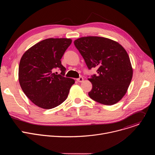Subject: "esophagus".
<instances>
[{
    "mask_svg": "<svg viewBox=\"0 0 155 155\" xmlns=\"http://www.w3.org/2000/svg\"><path fill=\"white\" fill-rule=\"evenodd\" d=\"M83 80H84V79H83V77H81L77 79V81L78 82H83Z\"/></svg>",
    "mask_w": 155,
    "mask_h": 155,
    "instance_id": "1",
    "label": "esophagus"
}]
</instances>
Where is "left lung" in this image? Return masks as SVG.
Masks as SVG:
<instances>
[{"label": "left lung", "instance_id": "1", "mask_svg": "<svg viewBox=\"0 0 155 155\" xmlns=\"http://www.w3.org/2000/svg\"><path fill=\"white\" fill-rule=\"evenodd\" d=\"M74 45L88 69L97 68V75L88 78L93 85L88 93L90 98L107 105L119 102L126 93L133 74L125 49L117 41L96 36L79 38Z\"/></svg>", "mask_w": 155, "mask_h": 155}]
</instances>
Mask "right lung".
I'll use <instances>...</instances> for the list:
<instances>
[{"mask_svg":"<svg viewBox=\"0 0 155 155\" xmlns=\"http://www.w3.org/2000/svg\"><path fill=\"white\" fill-rule=\"evenodd\" d=\"M71 43V38L45 39L22 56L19 82L24 93L37 106L51 109L67 99L75 80L64 77L66 69L61 59ZM54 68H60L61 74L53 73Z\"/></svg>","mask_w":155,"mask_h":155,"instance_id":"add662e5","label":"right lung"}]
</instances>
